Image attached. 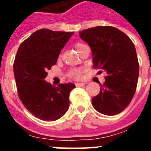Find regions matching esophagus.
<instances>
[{
  "instance_id": "34e87169",
  "label": "esophagus",
  "mask_w": 151,
  "mask_h": 151,
  "mask_svg": "<svg viewBox=\"0 0 151 151\" xmlns=\"http://www.w3.org/2000/svg\"><path fill=\"white\" fill-rule=\"evenodd\" d=\"M86 82H81V83L79 82V83H76L75 85H76V86H84V85H86Z\"/></svg>"
}]
</instances>
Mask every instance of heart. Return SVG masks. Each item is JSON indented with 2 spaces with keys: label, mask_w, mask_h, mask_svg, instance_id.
Masks as SVG:
<instances>
[{
  "label": "heart",
  "mask_w": 151,
  "mask_h": 151,
  "mask_svg": "<svg viewBox=\"0 0 151 151\" xmlns=\"http://www.w3.org/2000/svg\"><path fill=\"white\" fill-rule=\"evenodd\" d=\"M85 44H83L82 43H77L74 45L75 49L77 50V52H78L79 50L81 49V47L84 46ZM83 73V69L82 68H77V69H72L69 70L68 72V76L70 78L72 79H79L81 78V77Z\"/></svg>",
  "instance_id": "heart-1"
}]
</instances>
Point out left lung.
<instances>
[{
  "instance_id": "obj_1",
  "label": "left lung",
  "mask_w": 151,
  "mask_h": 151,
  "mask_svg": "<svg viewBox=\"0 0 151 151\" xmlns=\"http://www.w3.org/2000/svg\"><path fill=\"white\" fill-rule=\"evenodd\" d=\"M79 35L91 48L94 67L107 73L99 95L92 99L93 107L107 116L120 113L130 104L137 85L139 65L134 44L124 32L109 26L89 28Z\"/></svg>"
}]
</instances>
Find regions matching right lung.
I'll list each match as a JSON object with an SVG mask.
<instances>
[{
  "label": "right lung",
  "instance_id": "right-lung-1",
  "mask_svg": "<svg viewBox=\"0 0 151 151\" xmlns=\"http://www.w3.org/2000/svg\"><path fill=\"white\" fill-rule=\"evenodd\" d=\"M73 34L40 29L18 47L14 63L18 95L25 108L40 120H56L68 111L69 93L75 85L54 86L44 79Z\"/></svg>",
  "mask_w": 151,
  "mask_h": 151
}]
</instances>
